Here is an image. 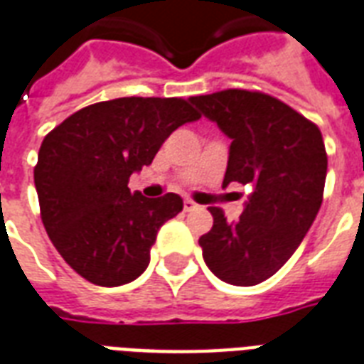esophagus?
I'll use <instances>...</instances> for the list:
<instances>
[{"label":"esophagus","instance_id":"obj_1","mask_svg":"<svg viewBox=\"0 0 364 364\" xmlns=\"http://www.w3.org/2000/svg\"><path fill=\"white\" fill-rule=\"evenodd\" d=\"M183 208H185V212H191V210L198 208V204H196L195 200H191V198H185V200H183Z\"/></svg>","mask_w":364,"mask_h":364}]
</instances>
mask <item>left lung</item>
I'll use <instances>...</instances> for the list:
<instances>
[{"instance_id":"1","label":"left lung","mask_w":364,"mask_h":364,"mask_svg":"<svg viewBox=\"0 0 364 364\" xmlns=\"http://www.w3.org/2000/svg\"><path fill=\"white\" fill-rule=\"evenodd\" d=\"M191 104L231 139L223 185L252 187L237 222L210 206L214 225L198 239L204 262L225 284L257 285L289 260L318 214L328 169L322 133L262 92L230 88Z\"/></svg>"}]
</instances>
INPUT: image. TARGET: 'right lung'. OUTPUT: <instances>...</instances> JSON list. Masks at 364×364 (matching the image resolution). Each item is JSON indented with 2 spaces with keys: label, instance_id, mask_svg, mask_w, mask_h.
Listing matches in <instances>:
<instances>
[{
  "label": "right lung",
  "instance_id": "obj_1",
  "mask_svg": "<svg viewBox=\"0 0 364 364\" xmlns=\"http://www.w3.org/2000/svg\"><path fill=\"white\" fill-rule=\"evenodd\" d=\"M196 119L187 100L131 96L82 107L46 134L34 168L40 216L79 276L117 287L146 270L158 230L181 212L183 198L131 193L129 177Z\"/></svg>",
  "mask_w": 364,
  "mask_h": 364
}]
</instances>
